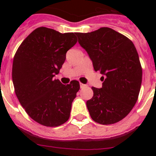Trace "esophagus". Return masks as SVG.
<instances>
[{
	"label": "esophagus",
	"mask_w": 156,
	"mask_h": 156,
	"mask_svg": "<svg viewBox=\"0 0 156 156\" xmlns=\"http://www.w3.org/2000/svg\"><path fill=\"white\" fill-rule=\"evenodd\" d=\"M80 88H83V87H84L86 86V85L83 84V83H80Z\"/></svg>",
	"instance_id": "esophagus-1"
}]
</instances>
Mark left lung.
Listing matches in <instances>:
<instances>
[{
	"mask_svg": "<svg viewBox=\"0 0 156 156\" xmlns=\"http://www.w3.org/2000/svg\"><path fill=\"white\" fill-rule=\"evenodd\" d=\"M76 34L94 71L102 74V87H92L94 96L87 101L89 113L100 124L119 122L131 111L140 92L142 69L136 48L127 37L108 27Z\"/></svg>",
	"mask_w": 156,
	"mask_h": 156,
	"instance_id": "8db88e82",
	"label": "left lung"
}]
</instances>
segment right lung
Segmentation results:
<instances>
[{
	"mask_svg": "<svg viewBox=\"0 0 156 156\" xmlns=\"http://www.w3.org/2000/svg\"><path fill=\"white\" fill-rule=\"evenodd\" d=\"M76 42L73 33L39 27L23 41L15 55V92L27 113L40 124L58 126L69 118L80 83L72 80L65 85L54 76L59 73L66 52Z\"/></svg>",
	"mask_w": 156,
	"mask_h": 156,
	"instance_id": "obj_1",
	"label": "right lung"
}]
</instances>
